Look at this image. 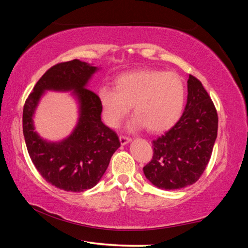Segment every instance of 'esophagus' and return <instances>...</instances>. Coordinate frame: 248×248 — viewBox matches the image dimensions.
<instances>
[{"instance_id":"1","label":"esophagus","mask_w":248,"mask_h":248,"mask_svg":"<svg viewBox=\"0 0 248 248\" xmlns=\"http://www.w3.org/2000/svg\"><path fill=\"white\" fill-rule=\"evenodd\" d=\"M119 140H120V143L123 144V145H124V144H127V143H129L130 141H131V138L125 137V136H120L119 137Z\"/></svg>"}]
</instances>
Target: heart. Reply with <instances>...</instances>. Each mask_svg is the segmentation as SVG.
<instances>
[{"label": "heart", "mask_w": 248, "mask_h": 248, "mask_svg": "<svg viewBox=\"0 0 248 248\" xmlns=\"http://www.w3.org/2000/svg\"><path fill=\"white\" fill-rule=\"evenodd\" d=\"M97 95L103 120L108 127L118 128L132 105L136 115L130 127L146 125L151 132H162L177 123L186 91L178 74L141 69L120 74L115 79V89L103 86Z\"/></svg>", "instance_id": "1"}]
</instances>
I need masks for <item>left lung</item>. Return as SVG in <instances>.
I'll return each mask as SVG.
<instances>
[{"mask_svg": "<svg viewBox=\"0 0 248 248\" xmlns=\"http://www.w3.org/2000/svg\"><path fill=\"white\" fill-rule=\"evenodd\" d=\"M184 114L173 128L153 140V157L143 167L145 177L166 190L196 183L211 157L217 134L215 104L194 75L187 81Z\"/></svg>", "mask_w": 248, "mask_h": 248, "instance_id": "1", "label": "left lung"}]
</instances>
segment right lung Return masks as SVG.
<instances>
[{"label": "right lung", "mask_w": 248, "mask_h": 248, "mask_svg": "<svg viewBox=\"0 0 248 248\" xmlns=\"http://www.w3.org/2000/svg\"><path fill=\"white\" fill-rule=\"evenodd\" d=\"M96 71V66L78 59L53 65L36 83L24 105L23 133L29 156L46 182L65 191L94 187L120 146L117 133L100 119L98 95L86 86ZM45 90H73L79 100L77 127L60 142L41 140L33 128V112Z\"/></svg>", "instance_id": "obj_1"}]
</instances>
